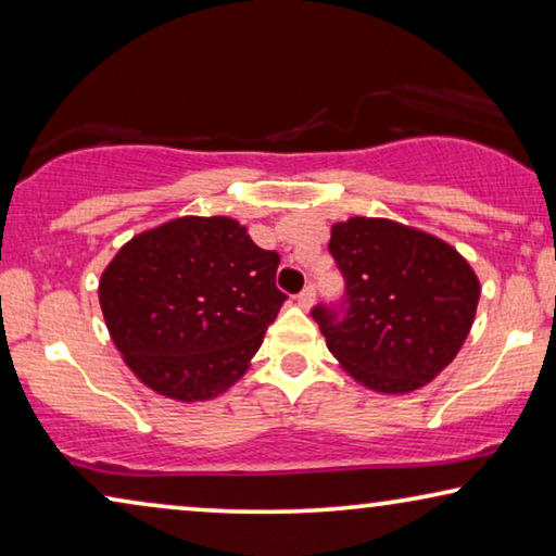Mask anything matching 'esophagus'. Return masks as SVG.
I'll return each mask as SVG.
<instances>
[{"mask_svg": "<svg viewBox=\"0 0 556 556\" xmlns=\"http://www.w3.org/2000/svg\"><path fill=\"white\" fill-rule=\"evenodd\" d=\"M314 286H306V288H303V291L299 293V306L301 308H311V306H314Z\"/></svg>", "mask_w": 556, "mask_h": 556, "instance_id": "esophagus-1", "label": "esophagus"}]
</instances>
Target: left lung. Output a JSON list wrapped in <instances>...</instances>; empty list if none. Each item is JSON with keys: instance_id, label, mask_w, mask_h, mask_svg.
<instances>
[{"instance_id": "obj_1", "label": "left lung", "mask_w": 556, "mask_h": 556, "mask_svg": "<svg viewBox=\"0 0 556 556\" xmlns=\"http://www.w3.org/2000/svg\"><path fill=\"white\" fill-rule=\"evenodd\" d=\"M346 280V314L318 306L326 346L356 382L407 394L432 382L473 326L481 283L453 245L384 217L331 225Z\"/></svg>"}]
</instances>
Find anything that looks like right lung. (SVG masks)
I'll use <instances>...</instances> for the list:
<instances>
[{"mask_svg": "<svg viewBox=\"0 0 556 556\" xmlns=\"http://www.w3.org/2000/svg\"><path fill=\"white\" fill-rule=\"evenodd\" d=\"M280 257L238 219L177 217L105 265L98 301L113 344L149 390L204 402L245 375L286 295Z\"/></svg>", "mask_w": 556, "mask_h": 556, "instance_id": "obj_1", "label": "right lung"}]
</instances>
